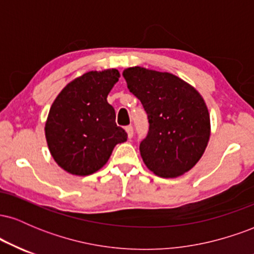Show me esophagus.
Segmentation results:
<instances>
[{
	"label": "esophagus",
	"instance_id": "esophagus-1",
	"mask_svg": "<svg viewBox=\"0 0 254 254\" xmlns=\"http://www.w3.org/2000/svg\"><path fill=\"white\" fill-rule=\"evenodd\" d=\"M125 130H127L129 138H131V137L133 136V127H132V125H127V127H125Z\"/></svg>",
	"mask_w": 254,
	"mask_h": 254
}]
</instances>
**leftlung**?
Wrapping results in <instances>:
<instances>
[{
    "label": "left lung",
    "instance_id": "1",
    "mask_svg": "<svg viewBox=\"0 0 254 254\" xmlns=\"http://www.w3.org/2000/svg\"><path fill=\"white\" fill-rule=\"evenodd\" d=\"M123 76L148 116L149 129L139 144L145 166L162 178L190 171L210 137V117L199 93L170 72L133 66Z\"/></svg>",
    "mask_w": 254,
    "mask_h": 254
}]
</instances>
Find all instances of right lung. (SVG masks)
I'll use <instances>...</instances> for the list:
<instances>
[{"label": "right lung", "mask_w": 254, "mask_h": 254, "mask_svg": "<svg viewBox=\"0 0 254 254\" xmlns=\"http://www.w3.org/2000/svg\"><path fill=\"white\" fill-rule=\"evenodd\" d=\"M119 78L117 69L89 71L66 84L49 112L45 136L55 161L75 176H88L106 164L127 133L116 124L107 95Z\"/></svg>", "instance_id": "add662e5"}]
</instances>
